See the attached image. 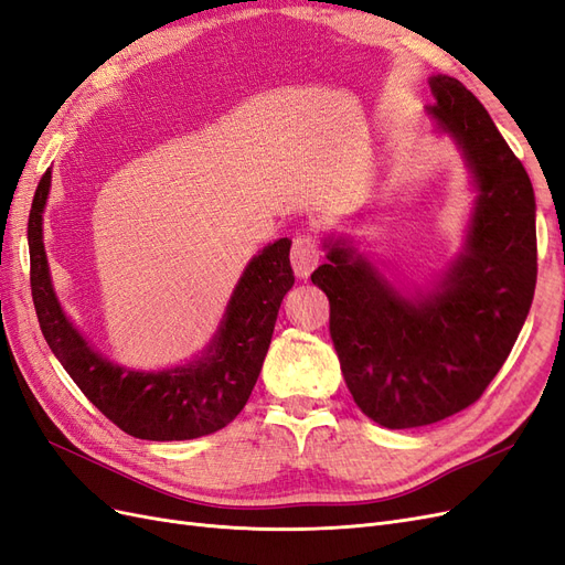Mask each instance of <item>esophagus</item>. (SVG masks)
I'll return each mask as SVG.
<instances>
[{
  "instance_id": "obj_1",
  "label": "esophagus",
  "mask_w": 565,
  "mask_h": 565,
  "mask_svg": "<svg viewBox=\"0 0 565 565\" xmlns=\"http://www.w3.org/2000/svg\"><path fill=\"white\" fill-rule=\"evenodd\" d=\"M320 262V241L311 233H297L292 241V266L299 278H309Z\"/></svg>"
}]
</instances>
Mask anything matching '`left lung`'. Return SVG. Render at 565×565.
I'll list each match as a JSON object with an SVG mask.
<instances>
[{
  "instance_id": "8db88e82",
  "label": "left lung",
  "mask_w": 565,
  "mask_h": 565,
  "mask_svg": "<svg viewBox=\"0 0 565 565\" xmlns=\"http://www.w3.org/2000/svg\"><path fill=\"white\" fill-rule=\"evenodd\" d=\"M429 113L455 136L478 198L467 249L429 295L393 289L363 256L330 243L313 270L330 299V337L355 405L386 429L452 417L483 396L527 318L537 282L535 193L465 84L431 77Z\"/></svg>"
}]
</instances>
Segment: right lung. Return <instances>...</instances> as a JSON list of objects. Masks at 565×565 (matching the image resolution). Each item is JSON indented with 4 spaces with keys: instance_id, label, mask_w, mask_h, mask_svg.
<instances>
[{
    "instance_id": "obj_1",
    "label": "right lung",
    "mask_w": 565,
    "mask_h": 565,
    "mask_svg": "<svg viewBox=\"0 0 565 565\" xmlns=\"http://www.w3.org/2000/svg\"><path fill=\"white\" fill-rule=\"evenodd\" d=\"M51 169L42 174L28 218L30 289L49 349L79 391L134 438L188 440L224 429L245 407L259 377L282 297L295 285L289 245L280 237L254 256L237 282L207 355L164 372H131L100 358L65 318L49 280L42 212Z\"/></svg>"
}]
</instances>
